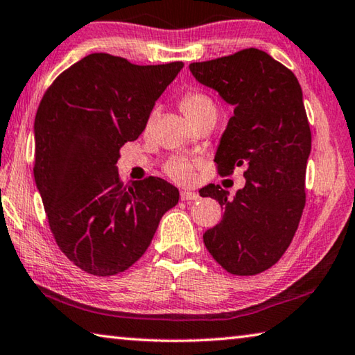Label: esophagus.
<instances>
[{
	"mask_svg": "<svg viewBox=\"0 0 355 355\" xmlns=\"http://www.w3.org/2000/svg\"><path fill=\"white\" fill-rule=\"evenodd\" d=\"M182 200L184 202H194V200H199V194L198 193H193V191H182Z\"/></svg>",
	"mask_w": 355,
	"mask_h": 355,
	"instance_id": "34e87169",
	"label": "esophagus"
}]
</instances>
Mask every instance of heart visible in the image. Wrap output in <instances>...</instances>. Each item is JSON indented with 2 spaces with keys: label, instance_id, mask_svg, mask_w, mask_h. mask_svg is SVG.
Segmentation results:
<instances>
[{
  "label": "heart",
  "instance_id": "heart-1",
  "mask_svg": "<svg viewBox=\"0 0 355 355\" xmlns=\"http://www.w3.org/2000/svg\"><path fill=\"white\" fill-rule=\"evenodd\" d=\"M182 109L187 116L193 123H198L202 118L207 116H215L216 118V104L208 94L198 92V89H193V92H188L183 94L182 98ZM157 118V109H153L150 112L147 125L148 128L153 125L155 120ZM166 172L168 177H172L175 182L180 183H189L194 177V168L193 162H189L184 157H172L171 161L166 164Z\"/></svg>",
  "mask_w": 355,
  "mask_h": 355
}]
</instances>
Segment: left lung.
I'll list each match as a JSON object with an SVG mask.
<instances>
[{"instance_id":"1","label":"left lung","mask_w":355,"mask_h":355,"mask_svg":"<svg viewBox=\"0 0 355 355\" xmlns=\"http://www.w3.org/2000/svg\"><path fill=\"white\" fill-rule=\"evenodd\" d=\"M202 85L234 105L215 162L221 175L245 167V188L227 199L219 184L202 198L219 202L223 219L204 234V243L226 272L257 275L279 261L305 208V172L311 131L294 72L259 49L191 63Z\"/></svg>"}]
</instances>
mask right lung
<instances>
[{
	"label": "right lung",
	"mask_w": 355,
	"mask_h": 355,
	"mask_svg": "<svg viewBox=\"0 0 355 355\" xmlns=\"http://www.w3.org/2000/svg\"><path fill=\"white\" fill-rule=\"evenodd\" d=\"M182 61L139 66L92 53L47 88L35 120V180L56 245L83 272L137 262L180 193L159 177L123 184L120 148L136 140Z\"/></svg>",
	"instance_id": "obj_1"
}]
</instances>
